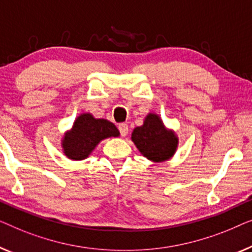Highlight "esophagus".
Instances as JSON below:
<instances>
[{
	"label": "esophagus",
	"instance_id": "34e87169",
	"mask_svg": "<svg viewBox=\"0 0 252 252\" xmlns=\"http://www.w3.org/2000/svg\"><path fill=\"white\" fill-rule=\"evenodd\" d=\"M119 130L122 137H126L127 132H129V127H127L126 123H121V125H119Z\"/></svg>",
	"mask_w": 252,
	"mask_h": 252
}]
</instances>
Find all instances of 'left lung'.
I'll return each instance as SVG.
<instances>
[{"label":"left lung","mask_w":252,"mask_h":252,"mask_svg":"<svg viewBox=\"0 0 252 252\" xmlns=\"http://www.w3.org/2000/svg\"><path fill=\"white\" fill-rule=\"evenodd\" d=\"M131 139L141 154L153 162H164L173 157L178 147V137L168 130L158 114L150 113L144 125L134 127Z\"/></svg>","instance_id":"left-lung-1"}]
</instances>
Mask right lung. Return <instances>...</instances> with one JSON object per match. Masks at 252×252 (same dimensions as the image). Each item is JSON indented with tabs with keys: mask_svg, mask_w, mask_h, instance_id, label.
Returning <instances> with one entry per match:
<instances>
[{
	"mask_svg": "<svg viewBox=\"0 0 252 252\" xmlns=\"http://www.w3.org/2000/svg\"><path fill=\"white\" fill-rule=\"evenodd\" d=\"M119 136L118 127L108 120L94 119L90 113H83L63 138V154L70 160H84L101 140Z\"/></svg>",
	"mask_w": 252,
	"mask_h": 252,
	"instance_id": "right-lung-1",
	"label": "right lung"
}]
</instances>
